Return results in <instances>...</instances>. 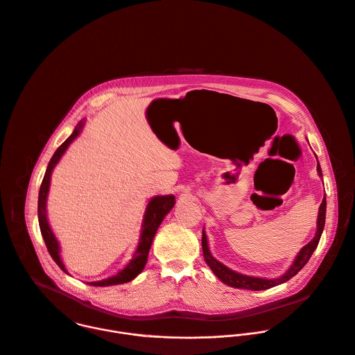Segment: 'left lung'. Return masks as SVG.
<instances>
[{
  "mask_svg": "<svg viewBox=\"0 0 355 355\" xmlns=\"http://www.w3.org/2000/svg\"><path fill=\"white\" fill-rule=\"evenodd\" d=\"M317 171L320 174V177H322V170L320 163L317 164ZM325 216H327V196H324L322 203L320 206V211H318V221H317V232L314 239L307 243L296 256L293 264L291 266V268L279 278L275 279H264V278H256V277H248L243 274H239L231 268H228L227 266H224L223 263H220L218 260H216L210 250H209V245H207V238L206 234L203 231L202 235V249H203V256H205V261L206 264L210 267V270L214 272V275L224 282L225 285L231 286V288H236V289H248V291H266L270 288H274L277 285H281L286 281H289L291 278H293L310 260V257L313 256L314 250L317 249L324 227H325Z\"/></svg>",
  "mask_w": 355,
  "mask_h": 355,
  "instance_id": "8db88e82",
  "label": "left lung"
}]
</instances>
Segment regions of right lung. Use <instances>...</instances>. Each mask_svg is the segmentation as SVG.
<instances>
[{"mask_svg":"<svg viewBox=\"0 0 355 355\" xmlns=\"http://www.w3.org/2000/svg\"><path fill=\"white\" fill-rule=\"evenodd\" d=\"M84 127V121H80L74 131L71 132V135L55 150L53 156L51 157L45 175L42 178L41 187H40V193H38V224H40V230H41V235L44 238L45 246L52 257V260L59 266V268L67 274L62 259H60V248L59 243L52 232V230L49 228L48 220H46V196H48V191H49V182H51V174L53 167L58 164V162L60 160L62 155L66 152V149L69 148V145L80 135L81 130ZM175 205V198L174 195H164V196H155L149 200L145 214H144V221H142V231H141V238L137 246L135 253L132 254V259L130 260V263L121 270L119 271L116 275L109 277L106 279L102 281H96V282H88V285L91 286H112V285H120V284H125L132 281L137 275H139L148 261V254H149V249L152 246L155 234L159 228V225L162 224V221L164 220V217L170 213V210L174 207Z\"/></svg>","mask_w":355,"mask_h":355,"instance_id":"1","label":"right lung"}]
</instances>
